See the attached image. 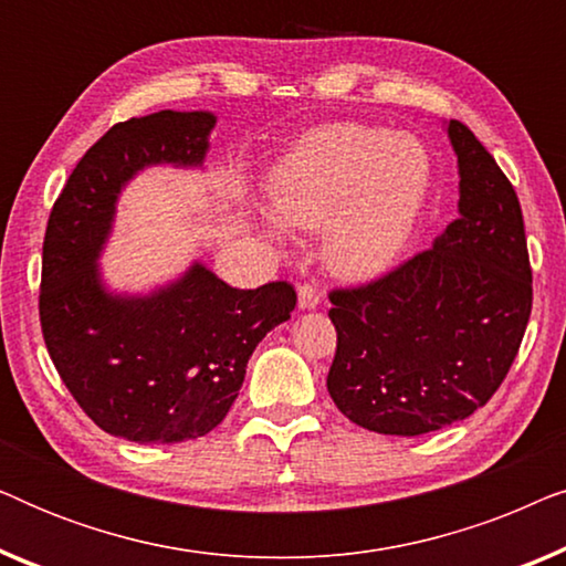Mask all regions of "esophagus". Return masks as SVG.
I'll use <instances>...</instances> for the list:
<instances>
[{
	"label": "esophagus",
	"instance_id": "34e87169",
	"mask_svg": "<svg viewBox=\"0 0 566 566\" xmlns=\"http://www.w3.org/2000/svg\"><path fill=\"white\" fill-rule=\"evenodd\" d=\"M322 301V291L316 283H301L298 285V306L304 308V312H312V308L319 306Z\"/></svg>",
	"mask_w": 566,
	"mask_h": 566
}]
</instances>
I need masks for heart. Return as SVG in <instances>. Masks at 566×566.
Segmentation results:
<instances>
[{
  "instance_id": "obj_1",
  "label": "heart",
  "mask_w": 566,
  "mask_h": 566,
  "mask_svg": "<svg viewBox=\"0 0 566 566\" xmlns=\"http://www.w3.org/2000/svg\"><path fill=\"white\" fill-rule=\"evenodd\" d=\"M430 188V157L412 136L363 123L308 130L265 180L285 229L324 227L322 250L347 277L384 273L405 250ZM277 234V229H270Z\"/></svg>"
}]
</instances>
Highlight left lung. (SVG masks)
I'll list each match as a JSON object with an SVG mask.
<instances>
[{
	"label": "left lung",
	"mask_w": 566,
	"mask_h": 566,
	"mask_svg": "<svg viewBox=\"0 0 566 566\" xmlns=\"http://www.w3.org/2000/svg\"><path fill=\"white\" fill-rule=\"evenodd\" d=\"M446 130L459 157V219L432 250L329 293V397L384 436H424L474 415L505 381L528 327L533 281L513 185L463 123Z\"/></svg>",
	"instance_id": "8db88e82"
}]
</instances>
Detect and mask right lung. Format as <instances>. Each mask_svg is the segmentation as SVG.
Here are the masks:
<instances>
[{"label": "right lung", "mask_w": 566, "mask_h": 566, "mask_svg": "<svg viewBox=\"0 0 566 566\" xmlns=\"http://www.w3.org/2000/svg\"><path fill=\"white\" fill-rule=\"evenodd\" d=\"M213 126L208 111L115 123L69 175L45 229L38 308L53 366L97 428L134 443L211 432L254 347L296 306L291 283L239 291L203 262L142 296L103 283L97 260L120 190L146 167L203 165Z\"/></svg>", "instance_id": "obj_1"}]
</instances>
